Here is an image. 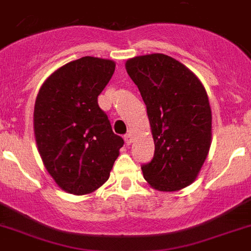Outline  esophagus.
I'll return each instance as SVG.
<instances>
[{"instance_id":"obj_1","label":"esophagus","mask_w":251,"mask_h":251,"mask_svg":"<svg viewBox=\"0 0 251 251\" xmlns=\"http://www.w3.org/2000/svg\"><path fill=\"white\" fill-rule=\"evenodd\" d=\"M124 141H126V144L127 145L132 144V141H133V136H132V133L126 134V136H124Z\"/></svg>"}]
</instances>
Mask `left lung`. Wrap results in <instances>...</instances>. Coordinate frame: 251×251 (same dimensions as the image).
<instances>
[{
    "label": "left lung",
    "instance_id": "left-lung-1",
    "mask_svg": "<svg viewBox=\"0 0 251 251\" xmlns=\"http://www.w3.org/2000/svg\"><path fill=\"white\" fill-rule=\"evenodd\" d=\"M140 90L155 144L154 158L141 167L159 191H178L195 181L212 144V110L202 83L183 64L164 53L126 63Z\"/></svg>",
    "mask_w": 251,
    "mask_h": 251
}]
</instances>
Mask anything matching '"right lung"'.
<instances>
[{
	"mask_svg": "<svg viewBox=\"0 0 251 251\" xmlns=\"http://www.w3.org/2000/svg\"><path fill=\"white\" fill-rule=\"evenodd\" d=\"M114 70L111 60L84 56L53 72L37 95L33 122L39 155L69 194L101 187L124 145L97 102Z\"/></svg>",
	"mask_w": 251,
	"mask_h": 251,
	"instance_id": "obj_1",
	"label": "right lung"
}]
</instances>
